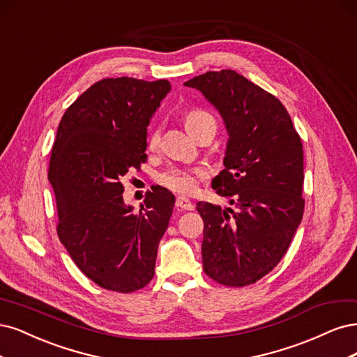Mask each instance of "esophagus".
I'll list each match as a JSON object with an SVG mask.
<instances>
[{
	"instance_id": "obj_1",
	"label": "esophagus",
	"mask_w": 357,
	"mask_h": 357,
	"mask_svg": "<svg viewBox=\"0 0 357 357\" xmlns=\"http://www.w3.org/2000/svg\"><path fill=\"white\" fill-rule=\"evenodd\" d=\"M175 206L178 211H192L194 209V204L191 203V200H188L187 197H182V195H179V197L176 199Z\"/></svg>"
}]
</instances>
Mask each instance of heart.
<instances>
[{"label": "heart", "mask_w": 357, "mask_h": 357, "mask_svg": "<svg viewBox=\"0 0 357 357\" xmlns=\"http://www.w3.org/2000/svg\"><path fill=\"white\" fill-rule=\"evenodd\" d=\"M185 126L188 132L195 136L208 126L216 128L215 119L209 112L203 109H192L187 114ZM160 129H154L149 135V146L157 148L160 144ZM206 178V170L202 167H170L163 174H160L157 181L162 187L178 192V194H192L197 191L200 181Z\"/></svg>", "instance_id": "heart-1"}]
</instances>
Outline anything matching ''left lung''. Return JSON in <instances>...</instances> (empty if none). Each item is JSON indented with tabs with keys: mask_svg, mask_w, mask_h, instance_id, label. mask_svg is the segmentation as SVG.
I'll use <instances>...</instances> for the list:
<instances>
[{
	"mask_svg": "<svg viewBox=\"0 0 357 357\" xmlns=\"http://www.w3.org/2000/svg\"><path fill=\"white\" fill-rule=\"evenodd\" d=\"M200 90L228 133L224 170L212 188L235 208L197 203L203 270L225 286L268 274L289 248L304 213L301 137L282 102L231 70L183 83Z\"/></svg>",
	"mask_w": 357,
	"mask_h": 357,
	"instance_id": "8db88e82",
	"label": "left lung"
}]
</instances>
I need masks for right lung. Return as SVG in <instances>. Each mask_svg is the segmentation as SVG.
Returning <instances> with one entry per match:
<instances>
[{"label": "right lung", "mask_w": 357, "mask_h": 357, "mask_svg": "<svg viewBox=\"0 0 357 357\" xmlns=\"http://www.w3.org/2000/svg\"><path fill=\"white\" fill-rule=\"evenodd\" d=\"M169 91L167 79L103 78L77 98L57 128L49 167L57 236L103 289L129 294L154 278L175 195L157 185L135 213L124 204L121 178L146 162V128Z\"/></svg>", "instance_id": "obj_1"}]
</instances>
